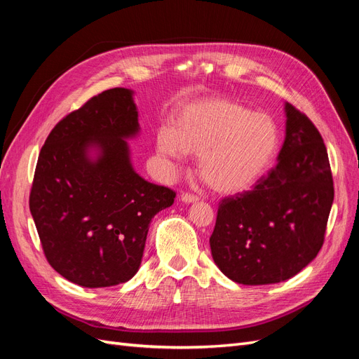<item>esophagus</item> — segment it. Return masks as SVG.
Segmentation results:
<instances>
[{
    "mask_svg": "<svg viewBox=\"0 0 359 359\" xmlns=\"http://www.w3.org/2000/svg\"><path fill=\"white\" fill-rule=\"evenodd\" d=\"M181 201L186 202V203L198 202V201H199V196H198V194H193V193H189V191H182V193H181Z\"/></svg>",
    "mask_w": 359,
    "mask_h": 359,
    "instance_id": "esophagus-1",
    "label": "esophagus"
}]
</instances>
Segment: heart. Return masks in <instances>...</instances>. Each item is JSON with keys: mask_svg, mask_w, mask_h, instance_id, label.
Listing matches in <instances>:
<instances>
[{"mask_svg": "<svg viewBox=\"0 0 359 359\" xmlns=\"http://www.w3.org/2000/svg\"><path fill=\"white\" fill-rule=\"evenodd\" d=\"M278 130L266 114L222 97L184 107L172 128L157 133L163 156L180 160L199 156L198 172L217 193L232 194L252 187L273 160Z\"/></svg>", "mask_w": 359, "mask_h": 359, "instance_id": "1", "label": "heart"}]
</instances>
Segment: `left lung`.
Instances as JSON below:
<instances>
[{
  "label": "left lung",
  "instance_id": "left-lung-1",
  "mask_svg": "<svg viewBox=\"0 0 359 359\" xmlns=\"http://www.w3.org/2000/svg\"><path fill=\"white\" fill-rule=\"evenodd\" d=\"M278 163L252 190L219 203L211 255L235 283H280L318 256L334 201L327 147L310 118L286 103Z\"/></svg>",
  "mask_w": 359,
  "mask_h": 359
}]
</instances>
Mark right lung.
Segmentation results:
<instances>
[{
	"label": "right lung",
	"instance_id": "1",
	"mask_svg": "<svg viewBox=\"0 0 359 359\" xmlns=\"http://www.w3.org/2000/svg\"><path fill=\"white\" fill-rule=\"evenodd\" d=\"M139 128L132 91L97 94L52 128L29 191L43 253L64 278L83 287L132 278L142 260L153 217L177 193L139 177L124 137ZM97 144L95 162L86 148Z\"/></svg>",
	"mask_w": 359,
	"mask_h": 359
}]
</instances>
